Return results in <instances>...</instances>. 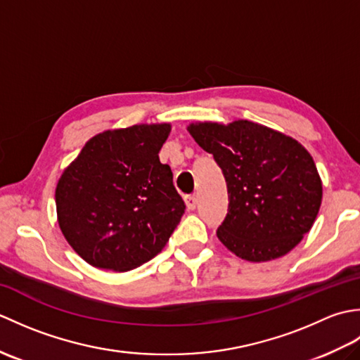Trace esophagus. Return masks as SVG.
<instances>
[{
  "mask_svg": "<svg viewBox=\"0 0 360 360\" xmlns=\"http://www.w3.org/2000/svg\"><path fill=\"white\" fill-rule=\"evenodd\" d=\"M186 204H187V209H188V210L196 209V205H198V196H196V195H187V196H186Z\"/></svg>",
  "mask_w": 360,
  "mask_h": 360,
  "instance_id": "esophagus-1",
  "label": "esophagus"
}]
</instances>
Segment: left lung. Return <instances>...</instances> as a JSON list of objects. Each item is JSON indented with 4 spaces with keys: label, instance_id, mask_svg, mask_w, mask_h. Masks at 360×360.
<instances>
[{
    "label": "left lung",
    "instance_id": "1",
    "mask_svg": "<svg viewBox=\"0 0 360 360\" xmlns=\"http://www.w3.org/2000/svg\"><path fill=\"white\" fill-rule=\"evenodd\" d=\"M188 131L213 155L227 184L219 241L249 262H267L294 249L322 204V181L304 147L249 120L196 124Z\"/></svg>",
    "mask_w": 360,
    "mask_h": 360
}]
</instances>
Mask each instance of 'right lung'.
<instances>
[{
  "mask_svg": "<svg viewBox=\"0 0 360 360\" xmlns=\"http://www.w3.org/2000/svg\"><path fill=\"white\" fill-rule=\"evenodd\" d=\"M170 125H134L89 139L56 190L58 224L96 267L129 271L155 258L184 215L158 153Z\"/></svg>",
  "mask_w": 360,
  "mask_h": 360,
  "instance_id": "obj_1",
  "label": "right lung"
}]
</instances>
